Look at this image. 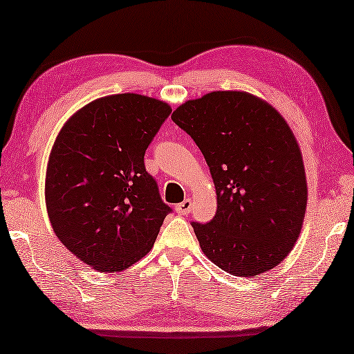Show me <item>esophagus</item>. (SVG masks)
I'll return each mask as SVG.
<instances>
[{"label":"esophagus","instance_id":"esophagus-1","mask_svg":"<svg viewBox=\"0 0 354 354\" xmlns=\"http://www.w3.org/2000/svg\"><path fill=\"white\" fill-rule=\"evenodd\" d=\"M175 209H176L178 214L187 216V214L190 213V209H192V201H190V199H185L184 202H181V204H178V205L175 207Z\"/></svg>","mask_w":354,"mask_h":354}]
</instances>
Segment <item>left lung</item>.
<instances>
[{
	"label": "left lung",
	"mask_w": 354,
	"mask_h": 354,
	"mask_svg": "<svg viewBox=\"0 0 354 354\" xmlns=\"http://www.w3.org/2000/svg\"><path fill=\"white\" fill-rule=\"evenodd\" d=\"M209 167L217 194L208 223L192 222L202 251L237 277L268 272L301 232L307 183L295 135L275 108L243 91H214L173 111Z\"/></svg>",
	"instance_id": "left-lung-1"
}]
</instances>
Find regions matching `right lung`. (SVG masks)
Returning a JSON list of instances; mask_svg holds the SVG:
<instances>
[{
	"mask_svg": "<svg viewBox=\"0 0 354 354\" xmlns=\"http://www.w3.org/2000/svg\"><path fill=\"white\" fill-rule=\"evenodd\" d=\"M170 112L152 97H102L64 124L51 149L45 204L53 231L99 272L145 257L171 212L145 167L146 149Z\"/></svg>",
	"mask_w": 354,
	"mask_h": 354,
	"instance_id": "1",
	"label": "right lung"
}]
</instances>
